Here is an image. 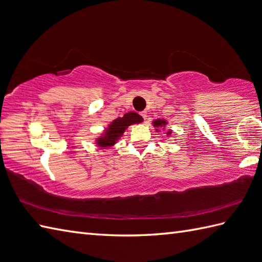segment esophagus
<instances>
[{
  "instance_id": "34e87169",
  "label": "esophagus",
  "mask_w": 262,
  "mask_h": 262,
  "mask_svg": "<svg viewBox=\"0 0 262 262\" xmlns=\"http://www.w3.org/2000/svg\"><path fill=\"white\" fill-rule=\"evenodd\" d=\"M141 116H142L145 120L147 119V112H145V111H144V112H142V113H141Z\"/></svg>"
}]
</instances>
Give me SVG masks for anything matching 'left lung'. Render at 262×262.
<instances>
[{
	"label": "left lung",
	"mask_w": 262,
	"mask_h": 262,
	"mask_svg": "<svg viewBox=\"0 0 262 262\" xmlns=\"http://www.w3.org/2000/svg\"><path fill=\"white\" fill-rule=\"evenodd\" d=\"M153 126L155 127V130L157 132V133H160V129L161 128H165L166 127V125H167V121L165 120V119H161V118H159V119H155V120H153ZM166 134H167V136H169L172 134V130L171 129H168L167 132H166Z\"/></svg>",
	"instance_id": "obj_1"
}]
</instances>
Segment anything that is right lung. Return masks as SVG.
Wrapping results in <instances>:
<instances>
[{
	"label": "right lung",
	"mask_w": 262,
	"mask_h": 262,
	"mask_svg": "<svg viewBox=\"0 0 262 262\" xmlns=\"http://www.w3.org/2000/svg\"><path fill=\"white\" fill-rule=\"evenodd\" d=\"M141 123H143V117L141 115L134 112L127 113L123 117H118L113 120L112 123L106 127V129L103 130L101 135L98 138H96V144L97 146H99L100 148L112 147V146H114L119 141L125 130L128 128L130 125Z\"/></svg>",
	"instance_id": "obj_1"
}]
</instances>
